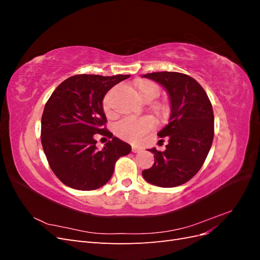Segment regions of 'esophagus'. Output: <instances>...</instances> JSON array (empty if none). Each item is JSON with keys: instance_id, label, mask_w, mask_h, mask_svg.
Masks as SVG:
<instances>
[{"instance_id": "34e87169", "label": "esophagus", "mask_w": 260, "mask_h": 260, "mask_svg": "<svg viewBox=\"0 0 260 260\" xmlns=\"http://www.w3.org/2000/svg\"><path fill=\"white\" fill-rule=\"evenodd\" d=\"M141 151H142V148L137 146V145H132V152L133 153H140Z\"/></svg>"}]
</instances>
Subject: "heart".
Listing matches in <instances>:
<instances>
[{"mask_svg": "<svg viewBox=\"0 0 260 260\" xmlns=\"http://www.w3.org/2000/svg\"><path fill=\"white\" fill-rule=\"evenodd\" d=\"M141 99L145 102L155 100L159 94V88L157 84L145 81L138 86ZM104 109L106 113L111 112V93L104 99ZM153 128V120L149 117H123L115 123L116 135L129 142L136 143L141 140L145 133Z\"/></svg>", "mask_w": 260, "mask_h": 260, "instance_id": "heart-1", "label": "heart"}]
</instances>
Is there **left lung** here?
<instances>
[{
	"instance_id": "1",
	"label": "left lung",
	"mask_w": 260,
	"mask_h": 260,
	"mask_svg": "<svg viewBox=\"0 0 260 260\" xmlns=\"http://www.w3.org/2000/svg\"><path fill=\"white\" fill-rule=\"evenodd\" d=\"M142 77L159 83L170 104L169 122L158 132L168 144L164 152L148 149L155 162L142 176L156 186L181 185L198 174L209 153L215 121L211 103L202 85L187 75L161 72Z\"/></svg>"
}]
</instances>
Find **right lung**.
<instances>
[{"label":"right lung","instance_id":"add662e5","mask_svg":"<svg viewBox=\"0 0 260 260\" xmlns=\"http://www.w3.org/2000/svg\"><path fill=\"white\" fill-rule=\"evenodd\" d=\"M130 75L103 77L77 75L62 81L45 104L41 119V142L46 159L62 183L80 191L106 184L115 164L131 146L104 128L105 94ZM96 133L113 139L102 150Z\"/></svg>","mask_w":260,"mask_h":260}]
</instances>
